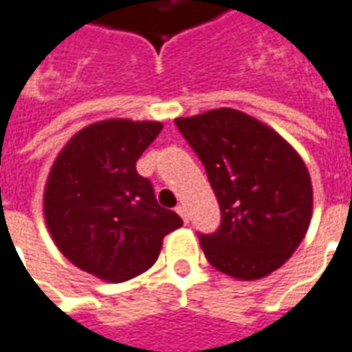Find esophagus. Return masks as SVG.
Segmentation results:
<instances>
[{"mask_svg": "<svg viewBox=\"0 0 352 352\" xmlns=\"http://www.w3.org/2000/svg\"><path fill=\"white\" fill-rule=\"evenodd\" d=\"M176 212H178L179 215H182V219H184V221H189V217H187V208H186V204H178V206H176Z\"/></svg>", "mask_w": 352, "mask_h": 352, "instance_id": "obj_1", "label": "esophagus"}]
</instances>
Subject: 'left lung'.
<instances>
[{
	"label": "left lung",
	"instance_id": "1",
	"mask_svg": "<svg viewBox=\"0 0 352 352\" xmlns=\"http://www.w3.org/2000/svg\"><path fill=\"white\" fill-rule=\"evenodd\" d=\"M174 123L202 161L221 210L217 230L199 232L208 263L245 281L278 270L311 221L304 161L276 131L240 110H210Z\"/></svg>",
	"mask_w": 352,
	"mask_h": 352
}]
</instances>
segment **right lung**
<instances>
[{
	"instance_id": "add662e5",
	"label": "right lung",
	"mask_w": 352,
	"mask_h": 352,
	"mask_svg": "<svg viewBox=\"0 0 352 352\" xmlns=\"http://www.w3.org/2000/svg\"><path fill=\"white\" fill-rule=\"evenodd\" d=\"M157 122L107 120L76 133L48 176L45 217L60 251L80 270L112 283L157 261L163 238L184 225L159 206L137 161L157 138Z\"/></svg>"
}]
</instances>
